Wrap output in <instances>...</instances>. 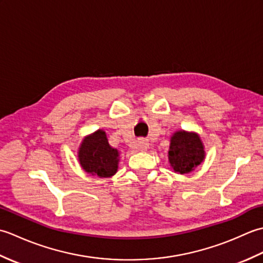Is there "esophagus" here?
I'll return each mask as SVG.
<instances>
[{
	"label": "esophagus",
	"mask_w": 263,
	"mask_h": 263,
	"mask_svg": "<svg viewBox=\"0 0 263 263\" xmlns=\"http://www.w3.org/2000/svg\"><path fill=\"white\" fill-rule=\"evenodd\" d=\"M149 147V141L148 139H144V138H140L138 139V140L133 144V148L138 152H143V150H146Z\"/></svg>",
	"instance_id": "obj_1"
}]
</instances>
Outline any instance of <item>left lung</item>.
Here are the masks:
<instances>
[{"label":"left lung","instance_id":"8db88e82","mask_svg":"<svg viewBox=\"0 0 263 263\" xmlns=\"http://www.w3.org/2000/svg\"><path fill=\"white\" fill-rule=\"evenodd\" d=\"M204 158L202 142L195 133L178 131L171 139L168 159L174 172L187 174Z\"/></svg>","mask_w":263,"mask_h":263}]
</instances>
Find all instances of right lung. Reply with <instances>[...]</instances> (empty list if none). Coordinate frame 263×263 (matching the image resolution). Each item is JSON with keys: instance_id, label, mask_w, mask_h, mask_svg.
Here are the masks:
<instances>
[{"instance_id": "right-lung-1", "label": "right lung", "mask_w": 263, "mask_h": 263, "mask_svg": "<svg viewBox=\"0 0 263 263\" xmlns=\"http://www.w3.org/2000/svg\"><path fill=\"white\" fill-rule=\"evenodd\" d=\"M79 161L89 174L109 177L117 171L119 152L109 146L106 133L98 130L83 139L79 149Z\"/></svg>"}]
</instances>
